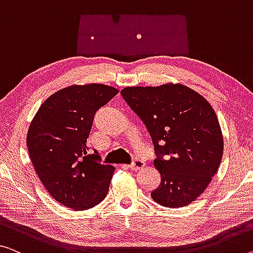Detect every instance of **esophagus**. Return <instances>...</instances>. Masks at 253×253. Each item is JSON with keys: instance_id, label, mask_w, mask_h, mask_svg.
<instances>
[{"instance_id": "34e87169", "label": "esophagus", "mask_w": 253, "mask_h": 253, "mask_svg": "<svg viewBox=\"0 0 253 253\" xmlns=\"http://www.w3.org/2000/svg\"><path fill=\"white\" fill-rule=\"evenodd\" d=\"M143 166H145V162H143V159H141V158L133 159V162H132L129 165V167L132 170H138L140 169H142Z\"/></svg>"}]
</instances>
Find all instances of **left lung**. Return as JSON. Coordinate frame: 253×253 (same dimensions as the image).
I'll return each mask as SVG.
<instances>
[{
	"label": "left lung",
	"instance_id": "8db88e82",
	"mask_svg": "<svg viewBox=\"0 0 253 253\" xmlns=\"http://www.w3.org/2000/svg\"><path fill=\"white\" fill-rule=\"evenodd\" d=\"M121 95L153 140L162 181L151 198L170 208L191 204L211 183L223 156V135L211 104L180 84L127 87Z\"/></svg>",
	"mask_w": 253,
	"mask_h": 253
}]
</instances>
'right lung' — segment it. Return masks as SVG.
I'll list each match as a JSON object with an SVG mask.
<instances>
[{"label":"right lung","mask_w":253,"mask_h":253,"mask_svg":"<svg viewBox=\"0 0 253 253\" xmlns=\"http://www.w3.org/2000/svg\"><path fill=\"white\" fill-rule=\"evenodd\" d=\"M119 90L103 84H73L42 104L27 133V147L42 185L57 203L87 211L105 199L115 167L89 155L96 112Z\"/></svg>","instance_id":"right-lung-1"}]
</instances>
